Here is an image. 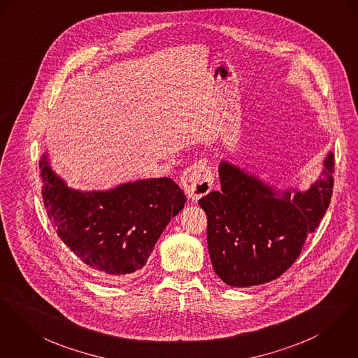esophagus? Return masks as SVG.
Instances as JSON below:
<instances>
[{
    "label": "esophagus",
    "instance_id": "1",
    "mask_svg": "<svg viewBox=\"0 0 358 358\" xmlns=\"http://www.w3.org/2000/svg\"><path fill=\"white\" fill-rule=\"evenodd\" d=\"M181 185L187 196L192 201H197L213 189L214 176L211 167L207 162H196L187 167L181 176Z\"/></svg>",
    "mask_w": 358,
    "mask_h": 358
}]
</instances>
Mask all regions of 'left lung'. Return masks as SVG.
<instances>
[{
    "label": "left lung",
    "mask_w": 358,
    "mask_h": 358,
    "mask_svg": "<svg viewBox=\"0 0 358 358\" xmlns=\"http://www.w3.org/2000/svg\"><path fill=\"white\" fill-rule=\"evenodd\" d=\"M323 165L320 180L300 192L276 191L238 166L220 162V192L206 194L199 204L207 214L214 271L226 285L267 283L297 260L306 236L316 230L330 206L332 152Z\"/></svg>",
    "instance_id": "8db88e82"
}]
</instances>
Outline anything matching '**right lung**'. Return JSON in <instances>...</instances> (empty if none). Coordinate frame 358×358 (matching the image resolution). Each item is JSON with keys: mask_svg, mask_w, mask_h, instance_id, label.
Here are the masks:
<instances>
[{"mask_svg": "<svg viewBox=\"0 0 358 358\" xmlns=\"http://www.w3.org/2000/svg\"><path fill=\"white\" fill-rule=\"evenodd\" d=\"M39 169L42 199L57 236L84 264L108 276L141 270L167 223L187 201L167 177L80 192L55 174L46 154Z\"/></svg>", "mask_w": 358, "mask_h": 358, "instance_id": "right-lung-1", "label": "right lung"}]
</instances>
